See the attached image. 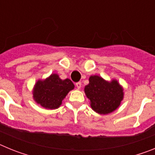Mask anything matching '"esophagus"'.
Returning a JSON list of instances; mask_svg holds the SVG:
<instances>
[{
	"mask_svg": "<svg viewBox=\"0 0 155 155\" xmlns=\"http://www.w3.org/2000/svg\"><path fill=\"white\" fill-rule=\"evenodd\" d=\"M76 87L78 89H80L81 87V82H78V83H76Z\"/></svg>",
	"mask_w": 155,
	"mask_h": 155,
	"instance_id": "esophagus-1",
	"label": "esophagus"
}]
</instances>
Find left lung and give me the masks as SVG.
<instances>
[{
  "label": "left lung",
  "instance_id": "1",
  "mask_svg": "<svg viewBox=\"0 0 155 155\" xmlns=\"http://www.w3.org/2000/svg\"><path fill=\"white\" fill-rule=\"evenodd\" d=\"M84 93L91 109L101 115L113 113L120 107L124 98V89L116 79L106 81L98 75H91Z\"/></svg>",
  "mask_w": 155,
  "mask_h": 155
}]
</instances>
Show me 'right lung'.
Here are the masks:
<instances>
[{
	"label": "right lung",
	"instance_id": "1",
	"mask_svg": "<svg viewBox=\"0 0 155 155\" xmlns=\"http://www.w3.org/2000/svg\"><path fill=\"white\" fill-rule=\"evenodd\" d=\"M74 88L70 79L62 80L53 73L45 79H39L32 88V98L37 104L46 109H58L67 94Z\"/></svg>",
	"mask_w": 155,
	"mask_h": 155
}]
</instances>
